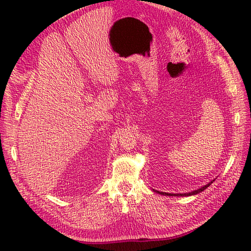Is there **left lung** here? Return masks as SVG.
I'll return each instance as SVG.
<instances>
[{"label":"left lung","mask_w":251,"mask_h":251,"mask_svg":"<svg viewBox=\"0 0 251 251\" xmlns=\"http://www.w3.org/2000/svg\"><path fill=\"white\" fill-rule=\"evenodd\" d=\"M211 183H212V181H211V182L208 183V184H206L205 186H202V188H201V189H199V190H196V191L191 192V193H183V194H172V193H164V192H161V194L169 195V196H174V195H176V196H190V195H194V194H197V193H200V192H202V191H204V190H206V189L208 188V186H209Z\"/></svg>","instance_id":"1"}]
</instances>
